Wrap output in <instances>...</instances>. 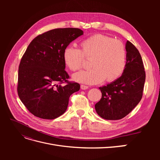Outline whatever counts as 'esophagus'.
Here are the masks:
<instances>
[{
	"instance_id": "esophagus-1",
	"label": "esophagus",
	"mask_w": 160,
	"mask_h": 160,
	"mask_svg": "<svg viewBox=\"0 0 160 160\" xmlns=\"http://www.w3.org/2000/svg\"><path fill=\"white\" fill-rule=\"evenodd\" d=\"M88 88H89V87L87 86V85H81V89H83V90L88 89Z\"/></svg>"
}]
</instances>
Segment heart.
I'll use <instances>...</instances> for the list:
<instances>
[{"label":"heart","mask_w":160,"mask_h":160,"mask_svg":"<svg viewBox=\"0 0 160 160\" xmlns=\"http://www.w3.org/2000/svg\"><path fill=\"white\" fill-rule=\"evenodd\" d=\"M81 51L72 46L65 47L62 52L65 66L75 71L81 68L84 56L92 59L93 68L81 71L72 75V79L81 83L95 85L106 79L113 81L122 75L126 67L127 52L123 43L113 38L96 34L81 42Z\"/></svg>","instance_id":"obj_1"}]
</instances>
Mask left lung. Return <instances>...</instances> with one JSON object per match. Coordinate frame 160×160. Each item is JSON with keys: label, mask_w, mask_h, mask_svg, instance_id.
I'll use <instances>...</instances> for the list:
<instances>
[{"label": "left lung", "mask_w": 160, "mask_h": 160, "mask_svg": "<svg viewBox=\"0 0 160 160\" xmlns=\"http://www.w3.org/2000/svg\"><path fill=\"white\" fill-rule=\"evenodd\" d=\"M126 67L119 78L99 88L102 97L95 105L97 113L107 120L123 118L141 101L146 72L141 55L132 42L125 44Z\"/></svg>", "instance_id": "left-lung-1"}]
</instances>
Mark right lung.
<instances>
[{
  "label": "right lung",
  "instance_id": "right-lung-1",
  "mask_svg": "<svg viewBox=\"0 0 160 160\" xmlns=\"http://www.w3.org/2000/svg\"><path fill=\"white\" fill-rule=\"evenodd\" d=\"M83 31L76 28H55L31 41L18 67V95L37 118L54 119L63 114L71 95L80 89L77 83H67L62 52Z\"/></svg>",
  "mask_w": 160,
  "mask_h": 160
}]
</instances>
